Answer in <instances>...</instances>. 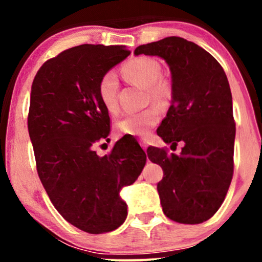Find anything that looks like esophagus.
Wrapping results in <instances>:
<instances>
[{
  "mask_svg": "<svg viewBox=\"0 0 262 262\" xmlns=\"http://www.w3.org/2000/svg\"><path fill=\"white\" fill-rule=\"evenodd\" d=\"M140 145L143 146L144 150H145L146 148H148V141H146L145 139H141V140H140Z\"/></svg>",
  "mask_w": 262,
  "mask_h": 262,
  "instance_id": "1",
  "label": "esophagus"
}]
</instances>
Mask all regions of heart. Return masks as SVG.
I'll use <instances>...</instances> for the list:
<instances>
[{"mask_svg": "<svg viewBox=\"0 0 262 262\" xmlns=\"http://www.w3.org/2000/svg\"><path fill=\"white\" fill-rule=\"evenodd\" d=\"M123 74L129 80L148 89L150 100L158 104H165L170 98V86L160 80L161 68L158 61L150 58H138L129 61L123 68ZM118 79L117 75L107 73L102 77L98 85V95L101 102L110 112L118 110ZM160 119V112L156 107H149L140 112L127 113L116 122V128L119 134L145 137L149 130Z\"/></svg>", "mask_w": 262, "mask_h": 262, "instance_id": "b5f03b06", "label": "heart"}]
</instances>
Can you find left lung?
Segmentation results:
<instances>
[{
    "instance_id": "obj_1",
    "label": "left lung",
    "mask_w": 262,
    "mask_h": 262,
    "mask_svg": "<svg viewBox=\"0 0 262 262\" xmlns=\"http://www.w3.org/2000/svg\"><path fill=\"white\" fill-rule=\"evenodd\" d=\"M140 54L170 68L171 106L156 133L171 146L183 143L179 155L155 146L146 151L164 171L162 210L179 223H203L222 206L233 177L235 123L227 75L208 52L180 37L139 45L134 55Z\"/></svg>"
}]
</instances>
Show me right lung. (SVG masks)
Instances as JSON below:
<instances>
[{"label":"right lung","mask_w":262,"mask_h":262,"mask_svg":"<svg viewBox=\"0 0 262 262\" xmlns=\"http://www.w3.org/2000/svg\"><path fill=\"white\" fill-rule=\"evenodd\" d=\"M130 52L124 45L82 44L44 62L32 83L28 132L39 179L69 223L90 234L124 223L121 191L145 166L138 141L123 137L106 155L95 151L110 134L98 85Z\"/></svg>","instance_id":"1"}]
</instances>
